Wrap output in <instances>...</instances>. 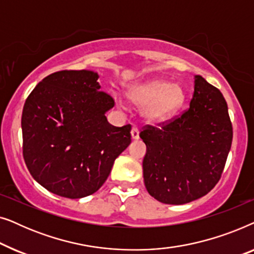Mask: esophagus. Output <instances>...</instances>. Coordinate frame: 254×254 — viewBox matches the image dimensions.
Here are the masks:
<instances>
[{"label":"esophagus","mask_w":254,"mask_h":254,"mask_svg":"<svg viewBox=\"0 0 254 254\" xmlns=\"http://www.w3.org/2000/svg\"><path fill=\"white\" fill-rule=\"evenodd\" d=\"M130 134H131V138H133V140H138V138H140V131H138L137 127L131 128Z\"/></svg>","instance_id":"obj_1"}]
</instances>
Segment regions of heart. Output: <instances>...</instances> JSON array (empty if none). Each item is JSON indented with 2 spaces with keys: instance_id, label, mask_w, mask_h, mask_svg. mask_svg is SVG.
I'll return each mask as SVG.
<instances>
[{
  "instance_id": "b5f03b06",
  "label": "heart",
  "mask_w": 254,
  "mask_h": 254,
  "mask_svg": "<svg viewBox=\"0 0 254 254\" xmlns=\"http://www.w3.org/2000/svg\"><path fill=\"white\" fill-rule=\"evenodd\" d=\"M128 98L142 106V113L150 121L168 120L184 106L186 93L183 86L164 79L141 83L128 91Z\"/></svg>"
}]
</instances>
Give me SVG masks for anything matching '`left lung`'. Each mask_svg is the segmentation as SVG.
I'll list each match as a JSON object with an SVG mask.
<instances>
[{
    "label": "left lung",
    "mask_w": 254,
    "mask_h": 254,
    "mask_svg": "<svg viewBox=\"0 0 254 254\" xmlns=\"http://www.w3.org/2000/svg\"><path fill=\"white\" fill-rule=\"evenodd\" d=\"M140 137L148 193L166 204L189 203L210 192L223 172L232 142L227 102L196 75L189 110L159 128L147 126Z\"/></svg>",
    "instance_id": "obj_1"
}]
</instances>
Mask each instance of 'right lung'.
Instances as JSON below:
<instances>
[{"label": "right lung", "instance_id": "1", "mask_svg": "<svg viewBox=\"0 0 254 254\" xmlns=\"http://www.w3.org/2000/svg\"><path fill=\"white\" fill-rule=\"evenodd\" d=\"M92 70H61L32 90L22 114L23 156L31 176L57 195L97 192L116 158L130 144V125L114 127V106Z\"/></svg>", "mask_w": 254, "mask_h": 254}]
</instances>
